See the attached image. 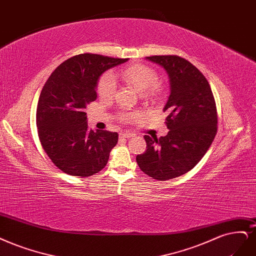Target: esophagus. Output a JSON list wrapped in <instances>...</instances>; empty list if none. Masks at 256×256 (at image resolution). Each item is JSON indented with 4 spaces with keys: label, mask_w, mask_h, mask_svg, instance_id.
<instances>
[{
    "label": "esophagus",
    "mask_w": 256,
    "mask_h": 256,
    "mask_svg": "<svg viewBox=\"0 0 256 256\" xmlns=\"http://www.w3.org/2000/svg\"><path fill=\"white\" fill-rule=\"evenodd\" d=\"M131 136H134V134H128V132H122V134H120V138H131Z\"/></svg>",
    "instance_id": "obj_1"
}]
</instances>
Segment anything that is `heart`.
I'll return each instance as SVG.
<instances>
[{"instance_id":"b5f03b06","label":"heart","mask_w":256,"mask_h":256,"mask_svg":"<svg viewBox=\"0 0 256 256\" xmlns=\"http://www.w3.org/2000/svg\"><path fill=\"white\" fill-rule=\"evenodd\" d=\"M122 80L136 88L148 100H154L162 93V86L158 82V74L154 68L143 64H131L122 68L120 72ZM98 94L102 100L113 98L116 90V76L111 72H104L98 79ZM136 116L134 113H122V120H128Z\"/></svg>"}]
</instances>
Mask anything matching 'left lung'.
Returning <instances> with one entry per match:
<instances>
[{
	"mask_svg": "<svg viewBox=\"0 0 256 256\" xmlns=\"http://www.w3.org/2000/svg\"><path fill=\"white\" fill-rule=\"evenodd\" d=\"M146 59L170 76V95L163 109L170 131L160 138L145 136L147 149L136 162L149 177L165 181L186 174L204 158L217 134V108L208 79L190 61L177 55Z\"/></svg>",
	"mask_w": 256,
	"mask_h": 256,
	"instance_id": "obj_1",
	"label": "left lung"
}]
</instances>
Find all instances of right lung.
I'll return each mask as SVG.
<instances>
[{
  "instance_id": "obj_1",
  "label": "right lung",
  "mask_w": 256,
  "mask_h": 256,
  "mask_svg": "<svg viewBox=\"0 0 256 256\" xmlns=\"http://www.w3.org/2000/svg\"><path fill=\"white\" fill-rule=\"evenodd\" d=\"M127 60L84 52L66 60L48 77L39 98L36 122L41 146L60 170L90 177L107 165L118 132L89 130L84 109L98 98L100 76Z\"/></svg>"
}]
</instances>
